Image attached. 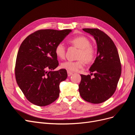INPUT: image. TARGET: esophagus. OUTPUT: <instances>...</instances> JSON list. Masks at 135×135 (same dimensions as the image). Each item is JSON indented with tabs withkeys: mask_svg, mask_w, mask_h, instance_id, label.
Wrapping results in <instances>:
<instances>
[{
	"mask_svg": "<svg viewBox=\"0 0 135 135\" xmlns=\"http://www.w3.org/2000/svg\"><path fill=\"white\" fill-rule=\"evenodd\" d=\"M72 74H73V73H72V72H71V71H68V75L69 76H71Z\"/></svg>",
	"mask_w": 135,
	"mask_h": 135,
	"instance_id": "obj_1",
	"label": "esophagus"
}]
</instances>
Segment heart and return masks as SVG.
I'll list each match as a JSON object with an SVG mask.
<instances>
[{
    "instance_id": "obj_1",
    "label": "heart",
    "mask_w": 135,
    "mask_h": 135,
    "mask_svg": "<svg viewBox=\"0 0 135 135\" xmlns=\"http://www.w3.org/2000/svg\"><path fill=\"white\" fill-rule=\"evenodd\" d=\"M69 42L80 49L78 56V59L79 60L76 61H65L61 64V67L69 71H77L83 68L85 61L87 63H90L94 60L95 56V50L91 46L89 40L85 36H77L70 39ZM55 52L59 58L64 59L66 54V48L64 44L62 43L57 44Z\"/></svg>"
}]
</instances>
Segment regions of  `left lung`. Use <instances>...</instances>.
<instances>
[{"label": "left lung", "instance_id": "obj_1", "mask_svg": "<svg viewBox=\"0 0 135 135\" xmlns=\"http://www.w3.org/2000/svg\"><path fill=\"white\" fill-rule=\"evenodd\" d=\"M96 41L97 57L89 69L91 75L81 74L79 92L83 100L92 104L107 101L115 92L122 66L117 48L109 36L98 28H83Z\"/></svg>", "mask_w": 135, "mask_h": 135}]
</instances>
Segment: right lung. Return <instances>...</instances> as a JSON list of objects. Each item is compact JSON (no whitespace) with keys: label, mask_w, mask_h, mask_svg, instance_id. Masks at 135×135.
Listing matches in <instances>:
<instances>
[{"label":"right lung","mask_w":135,"mask_h":135,"mask_svg":"<svg viewBox=\"0 0 135 135\" xmlns=\"http://www.w3.org/2000/svg\"><path fill=\"white\" fill-rule=\"evenodd\" d=\"M71 30L45 29L29 35L20 46L16 58L15 76L27 100L39 107L57 99L60 83L67 78L64 69L52 71L59 65L55 50Z\"/></svg>","instance_id":"1"}]
</instances>
